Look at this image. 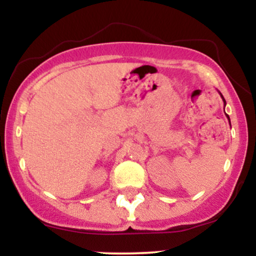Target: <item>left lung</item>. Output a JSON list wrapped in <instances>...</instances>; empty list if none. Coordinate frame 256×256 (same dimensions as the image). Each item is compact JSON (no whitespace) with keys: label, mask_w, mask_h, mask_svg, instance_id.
Segmentation results:
<instances>
[{"label":"left lung","mask_w":256,"mask_h":256,"mask_svg":"<svg viewBox=\"0 0 256 256\" xmlns=\"http://www.w3.org/2000/svg\"><path fill=\"white\" fill-rule=\"evenodd\" d=\"M219 95H220V98H222V101H224V107H225V106H226V101H225V98H224V96H222V92H219ZM228 116V122H230V118H228V116ZM231 125V124H230Z\"/></svg>","instance_id":"8db88e82"}]
</instances>
